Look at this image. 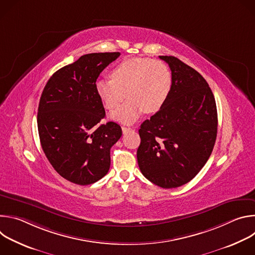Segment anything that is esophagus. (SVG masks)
<instances>
[{
  "instance_id": "1",
  "label": "esophagus",
  "mask_w": 255,
  "mask_h": 255,
  "mask_svg": "<svg viewBox=\"0 0 255 255\" xmlns=\"http://www.w3.org/2000/svg\"><path fill=\"white\" fill-rule=\"evenodd\" d=\"M132 130V128H130V127H125V126H122V131H123V133L124 134H126V133H128L129 131H131Z\"/></svg>"
}]
</instances>
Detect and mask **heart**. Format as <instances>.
<instances>
[{
	"instance_id": "obj_1",
	"label": "heart",
	"mask_w": 255,
	"mask_h": 255,
	"mask_svg": "<svg viewBox=\"0 0 255 255\" xmlns=\"http://www.w3.org/2000/svg\"><path fill=\"white\" fill-rule=\"evenodd\" d=\"M112 79L99 80L96 92L111 118L122 123H133L142 113L157 112L163 106L171 87V75L165 63L146 57H132L118 63L111 72Z\"/></svg>"
}]
</instances>
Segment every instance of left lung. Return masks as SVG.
<instances>
[{"instance_id":"obj_1","label":"left lung","mask_w":255,"mask_h":255,"mask_svg":"<svg viewBox=\"0 0 255 255\" xmlns=\"http://www.w3.org/2000/svg\"><path fill=\"white\" fill-rule=\"evenodd\" d=\"M171 70L169 94L139 129L137 161L142 174L163 189L183 186L209 159L217 137L214 95L197 70L174 56H159Z\"/></svg>"}]
</instances>
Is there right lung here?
Here are the masks:
<instances>
[{"instance_id": "right-lung-1", "label": "right lung", "mask_w": 255, "mask_h": 255, "mask_svg": "<svg viewBox=\"0 0 255 255\" xmlns=\"http://www.w3.org/2000/svg\"><path fill=\"white\" fill-rule=\"evenodd\" d=\"M120 52L90 53L55 71L42 92L37 125L42 149L53 168L87 186L105 176L110 150L122 136L115 122L100 125L105 109L96 92L101 72Z\"/></svg>"}]
</instances>
